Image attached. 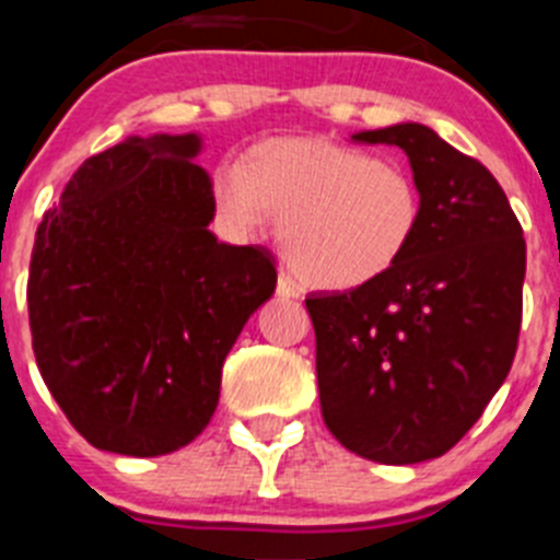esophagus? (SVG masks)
Returning a JSON list of instances; mask_svg holds the SVG:
<instances>
[{
	"label": "esophagus",
	"instance_id": "1",
	"mask_svg": "<svg viewBox=\"0 0 560 560\" xmlns=\"http://www.w3.org/2000/svg\"><path fill=\"white\" fill-rule=\"evenodd\" d=\"M300 294H303V289H300L285 271H280V277H277V296H283V300H300Z\"/></svg>",
	"mask_w": 560,
	"mask_h": 560
}]
</instances>
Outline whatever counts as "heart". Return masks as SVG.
I'll return each mask as SVG.
<instances>
[{"mask_svg":"<svg viewBox=\"0 0 560 560\" xmlns=\"http://www.w3.org/2000/svg\"><path fill=\"white\" fill-rule=\"evenodd\" d=\"M212 205L232 235L277 221L280 249L305 285H370L407 257L423 199L404 167L328 137H271L212 173Z\"/></svg>","mask_w":560,"mask_h":560,"instance_id":"heart-1","label":"heart"}]
</instances>
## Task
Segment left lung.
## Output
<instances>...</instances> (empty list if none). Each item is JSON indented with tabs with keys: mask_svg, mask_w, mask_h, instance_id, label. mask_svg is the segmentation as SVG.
Instances as JSON below:
<instances>
[{
	"mask_svg": "<svg viewBox=\"0 0 560 560\" xmlns=\"http://www.w3.org/2000/svg\"><path fill=\"white\" fill-rule=\"evenodd\" d=\"M350 140L407 153L423 219L389 275L305 300L319 404L330 434L359 457L423 463L477 423L511 373L527 246L491 171L429 126Z\"/></svg>",
	"mask_w": 560,
	"mask_h": 560,
	"instance_id": "left-lung-1",
	"label": "left lung"
}]
</instances>
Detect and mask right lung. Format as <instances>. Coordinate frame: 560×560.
<instances>
[{"label":"right lung","instance_id":"right-lung-1","mask_svg":"<svg viewBox=\"0 0 560 560\" xmlns=\"http://www.w3.org/2000/svg\"><path fill=\"white\" fill-rule=\"evenodd\" d=\"M201 133L126 137L44 212L30 260L33 353L101 452L160 457L205 432L221 368L275 294L264 246L221 244Z\"/></svg>","mask_w":560,"mask_h":560}]
</instances>
